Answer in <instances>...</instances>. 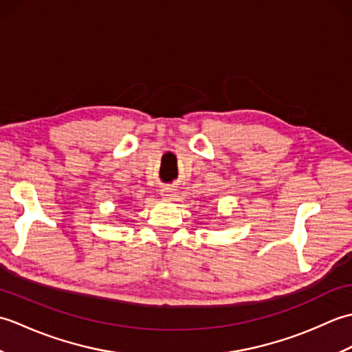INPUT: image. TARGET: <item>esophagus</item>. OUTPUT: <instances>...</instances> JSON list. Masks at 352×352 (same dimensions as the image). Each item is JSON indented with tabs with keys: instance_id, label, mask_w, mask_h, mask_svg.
<instances>
[{
	"instance_id": "34e87169",
	"label": "esophagus",
	"mask_w": 352,
	"mask_h": 352,
	"mask_svg": "<svg viewBox=\"0 0 352 352\" xmlns=\"http://www.w3.org/2000/svg\"><path fill=\"white\" fill-rule=\"evenodd\" d=\"M160 195L164 199H174L177 195V189L172 188V186H163V188L160 189Z\"/></svg>"
}]
</instances>
